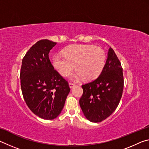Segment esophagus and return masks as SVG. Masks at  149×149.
Returning <instances> with one entry per match:
<instances>
[{
    "label": "esophagus",
    "instance_id": "esophagus-1",
    "mask_svg": "<svg viewBox=\"0 0 149 149\" xmlns=\"http://www.w3.org/2000/svg\"><path fill=\"white\" fill-rule=\"evenodd\" d=\"M74 85H75V84H73V83H72V82H70L69 83V86H70V88H72L74 86Z\"/></svg>",
    "mask_w": 149,
    "mask_h": 149
}]
</instances>
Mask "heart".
Wrapping results in <instances>:
<instances>
[{"label": "heart", "mask_w": 149, "mask_h": 149, "mask_svg": "<svg viewBox=\"0 0 149 149\" xmlns=\"http://www.w3.org/2000/svg\"><path fill=\"white\" fill-rule=\"evenodd\" d=\"M64 54L55 55L52 64L64 77L71 74L75 65L77 72L73 76L74 79H95L102 72L106 63L104 50L92 45H72L64 50Z\"/></svg>", "instance_id": "1"}]
</instances>
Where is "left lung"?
I'll return each mask as SVG.
<instances>
[{
    "mask_svg": "<svg viewBox=\"0 0 149 149\" xmlns=\"http://www.w3.org/2000/svg\"><path fill=\"white\" fill-rule=\"evenodd\" d=\"M84 93L79 105L85 118L91 122H100L114 112L123 89L122 67L112 48L101 74L91 82L82 85Z\"/></svg>",
    "mask_w": 149,
    "mask_h": 149,
    "instance_id": "left-lung-1",
    "label": "left lung"
}]
</instances>
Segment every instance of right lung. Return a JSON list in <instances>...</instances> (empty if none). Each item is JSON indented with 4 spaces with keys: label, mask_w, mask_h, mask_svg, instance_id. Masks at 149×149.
I'll return each mask as SVG.
<instances>
[{
    "label": "right lung",
    "mask_w": 149,
    "mask_h": 149,
    "mask_svg": "<svg viewBox=\"0 0 149 149\" xmlns=\"http://www.w3.org/2000/svg\"><path fill=\"white\" fill-rule=\"evenodd\" d=\"M56 42L42 39L22 60L21 89L27 107L37 116L53 120L61 113L70 91L68 83L50 62L49 53Z\"/></svg>",
    "instance_id": "obj_1"
}]
</instances>
